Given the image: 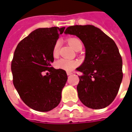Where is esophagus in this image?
Here are the masks:
<instances>
[{
    "instance_id": "34e87169",
    "label": "esophagus",
    "mask_w": 132,
    "mask_h": 132,
    "mask_svg": "<svg viewBox=\"0 0 132 132\" xmlns=\"http://www.w3.org/2000/svg\"><path fill=\"white\" fill-rule=\"evenodd\" d=\"M66 74H67V75H71L72 74H73V73L70 71H67L66 72Z\"/></svg>"
}]
</instances>
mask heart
Wrapping results in <instances>:
<instances>
[{"mask_svg": "<svg viewBox=\"0 0 132 132\" xmlns=\"http://www.w3.org/2000/svg\"><path fill=\"white\" fill-rule=\"evenodd\" d=\"M68 44L70 45L72 47L73 49L76 51H78V50L81 49L82 48V44L81 42L78 40V39L76 38H70L68 40ZM60 41H57L55 43L54 47H53L52 50V54L54 57L58 56L59 54L60 47ZM78 65V62L76 60H68L64 59V58H62V59L58 60L56 61V64H55V66L57 69H61L63 70H66V71H69V70H72L75 68H76V66Z\"/></svg>", "mask_w": 132, "mask_h": 132, "instance_id": "b5f03b06", "label": "heart"}]
</instances>
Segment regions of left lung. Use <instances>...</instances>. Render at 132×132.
<instances>
[{
    "instance_id": "1",
    "label": "left lung",
    "mask_w": 132,
    "mask_h": 132,
    "mask_svg": "<svg viewBox=\"0 0 132 132\" xmlns=\"http://www.w3.org/2000/svg\"><path fill=\"white\" fill-rule=\"evenodd\" d=\"M64 34L76 35L85 45V58L77 70L83 75L77 85L85 106L100 109L115 99L122 81V58L112 39L93 25L68 27Z\"/></svg>"
}]
</instances>
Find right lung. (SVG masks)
<instances>
[{
  "label": "right lung",
  "instance_id": "right-lung-1",
  "mask_svg": "<svg viewBox=\"0 0 132 132\" xmlns=\"http://www.w3.org/2000/svg\"><path fill=\"white\" fill-rule=\"evenodd\" d=\"M64 29H37L19 43L14 52L13 85L22 101L35 111H49L61 101L68 77L65 70L55 69L51 64L53 47Z\"/></svg>",
  "mask_w": 132,
  "mask_h": 132
}]
</instances>
